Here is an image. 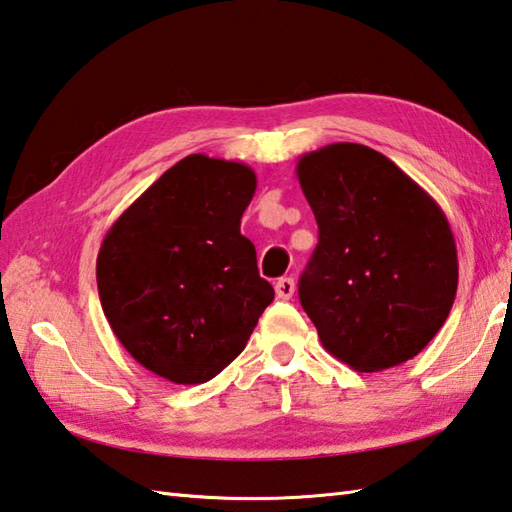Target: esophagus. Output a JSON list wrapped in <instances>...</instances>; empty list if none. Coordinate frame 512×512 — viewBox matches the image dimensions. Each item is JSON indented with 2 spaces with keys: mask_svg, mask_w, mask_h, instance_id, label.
<instances>
[{
  "mask_svg": "<svg viewBox=\"0 0 512 512\" xmlns=\"http://www.w3.org/2000/svg\"><path fill=\"white\" fill-rule=\"evenodd\" d=\"M275 292L279 299H292V295H295V279L281 277L275 284Z\"/></svg>",
  "mask_w": 512,
  "mask_h": 512,
  "instance_id": "34e87169",
  "label": "esophagus"
}]
</instances>
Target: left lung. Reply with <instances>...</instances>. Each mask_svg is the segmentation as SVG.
I'll return each instance as SVG.
<instances>
[{
    "label": "left lung",
    "mask_w": 512,
    "mask_h": 512,
    "mask_svg": "<svg viewBox=\"0 0 512 512\" xmlns=\"http://www.w3.org/2000/svg\"><path fill=\"white\" fill-rule=\"evenodd\" d=\"M297 178L319 224L299 301L325 350L356 372L420 354L458 290V248L440 204L356 143L303 154Z\"/></svg>",
    "instance_id": "obj_1"
}]
</instances>
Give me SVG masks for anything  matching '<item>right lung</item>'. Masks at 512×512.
Segmentation results:
<instances>
[{
    "mask_svg": "<svg viewBox=\"0 0 512 512\" xmlns=\"http://www.w3.org/2000/svg\"><path fill=\"white\" fill-rule=\"evenodd\" d=\"M255 189L244 162L191 154L103 237L96 284L105 317L134 361L169 383L220 374L275 297L239 233Z\"/></svg>",
    "mask_w": 512,
    "mask_h": 512,
    "instance_id": "add662e5",
    "label": "right lung"
}]
</instances>
